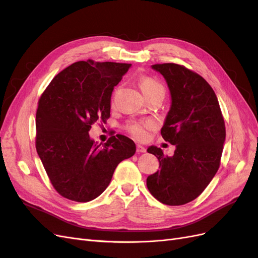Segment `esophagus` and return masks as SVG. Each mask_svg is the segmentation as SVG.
Wrapping results in <instances>:
<instances>
[{"label":"esophagus","instance_id":"esophagus-1","mask_svg":"<svg viewBox=\"0 0 258 258\" xmlns=\"http://www.w3.org/2000/svg\"><path fill=\"white\" fill-rule=\"evenodd\" d=\"M137 152H138V153H145V152H146V148H145L144 146H142V145L138 144V145H137Z\"/></svg>","mask_w":258,"mask_h":258}]
</instances>
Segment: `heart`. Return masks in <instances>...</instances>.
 <instances>
[{
	"instance_id": "1",
	"label": "heart",
	"mask_w": 258,
	"mask_h": 258,
	"mask_svg": "<svg viewBox=\"0 0 258 258\" xmlns=\"http://www.w3.org/2000/svg\"><path fill=\"white\" fill-rule=\"evenodd\" d=\"M140 88H141L143 95H146L148 92H152L155 90H163L161 84L157 81H155L152 77L142 76L139 80ZM155 128V122L153 120H139V121H132L128 124V131L138 140H145L147 138V131Z\"/></svg>"
}]
</instances>
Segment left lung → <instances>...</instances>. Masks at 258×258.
<instances>
[{
    "label": "left lung",
    "mask_w": 258,
    "mask_h": 258,
    "mask_svg": "<svg viewBox=\"0 0 258 258\" xmlns=\"http://www.w3.org/2000/svg\"><path fill=\"white\" fill-rule=\"evenodd\" d=\"M152 69L165 77L170 90L161 136L175 151L169 157L159 147L147 148L158 158L160 170L147 177L146 185L162 204L182 206L196 199L220 168L225 122L215 92L204 77L175 63Z\"/></svg>",
    "instance_id": "obj_1"
}]
</instances>
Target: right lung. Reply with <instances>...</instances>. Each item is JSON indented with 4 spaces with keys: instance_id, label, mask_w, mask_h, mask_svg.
Returning a JSON list of instances; mask_svg holds the SVG:
<instances>
[{
    "instance_id": "obj_1",
    "label": "right lung",
    "mask_w": 258,
    "mask_h": 258,
    "mask_svg": "<svg viewBox=\"0 0 258 258\" xmlns=\"http://www.w3.org/2000/svg\"><path fill=\"white\" fill-rule=\"evenodd\" d=\"M130 67L90 59L75 62L53 77L38 100L36 151L62 197L96 199L118 163L135 155L136 144L127 137L116 135L98 144L88 134L91 124L110 117L112 91Z\"/></svg>"
}]
</instances>
